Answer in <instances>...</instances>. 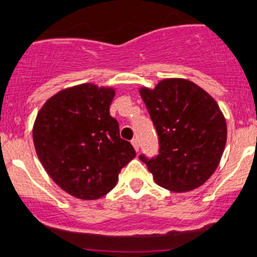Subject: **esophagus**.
I'll return each instance as SVG.
<instances>
[{"label":"esophagus","mask_w":257,"mask_h":257,"mask_svg":"<svg viewBox=\"0 0 257 257\" xmlns=\"http://www.w3.org/2000/svg\"><path fill=\"white\" fill-rule=\"evenodd\" d=\"M132 145L134 146L135 151H137V152L139 151V143H138V139H135V138H134V139L132 140Z\"/></svg>","instance_id":"obj_1"}]
</instances>
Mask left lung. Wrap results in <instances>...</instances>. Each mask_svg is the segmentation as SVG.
<instances>
[{
	"mask_svg": "<svg viewBox=\"0 0 257 257\" xmlns=\"http://www.w3.org/2000/svg\"><path fill=\"white\" fill-rule=\"evenodd\" d=\"M159 135V155L139 159L160 187L184 193L199 188L216 171L227 124L212 96L185 79H165L154 90L140 89Z\"/></svg>",
	"mask_w": 257,
	"mask_h": 257,
	"instance_id": "8db88e82",
	"label": "left lung"
}]
</instances>
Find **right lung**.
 <instances>
[{"mask_svg": "<svg viewBox=\"0 0 257 257\" xmlns=\"http://www.w3.org/2000/svg\"><path fill=\"white\" fill-rule=\"evenodd\" d=\"M113 97L112 87L81 84L56 94L36 115L33 139L39 160L53 182L78 199L109 193L135 157L109 115Z\"/></svg>", "mask_w": 257, "mask_h": 257, "instance_id": "add662e5", "label": "right lung"}]
</instances>
